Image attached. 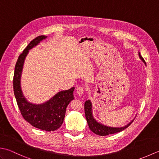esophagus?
<instances>
[{
    "label": "esophagus",
    "instance_id": "obj_1",
    "mask_svg": "<svg viewBox=\"0 0 159 159\" xmlns=\"http://www.w3.org/2000/svg\"><path fill=\"white\" fill-rule=\"evenodd\" d=\"M76 92H77V93L79 94V96H81L82 94L84 93V89L81 87H79V88H77Z\"/></svg>",
    "mask_w": 159,
    "mask_h": 159
}]
</instances>
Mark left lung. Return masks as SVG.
<instances>
[{
    "instance_id": "left-lung-1",
    "label": "left lung",
    "mask_w": 159,
    "mask_h": 159,
    "mask_svg": "<svg viewBox=\"0 0 159 159\" xmlns=\"http://www.w3.org/2000/svg\"><path fill=\"white\" fill-rule=\"evenodd\" d=\"M139 56L140 57V59L142 60L145 63V64L146 65V61H145L143 58L141 57L139 52ZM92 102H91V101L86 100V102H85V117L87 121V124H88L89 129L92 130L93 133L98 134V135L107 136L111 134L120 133V132L124 130V129H126V128L129 126L131 124V123L134 121V120H133L129 124H127L126 126H125L124 127H121V128H113V127L107 126H105V125L98 123L95 119H94L92 115Z\"/></svg>"
}]
</instances>
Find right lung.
<instances>
[{
    "instance_id": "add662e5",
    "label": "right lung",
    "mask_w": 159,
    "mask_h": 159,
    "mask_svg": "<svg viewBox=\"0 0 159 159\" xmlns=\"http://www.w3.org/2000/svg\"><path fill=\"white\" fill-rule=\"evenodd\" d=\"M46 38V36L41 35L33 39L20 54L15 66L13 85L16 102L24 119L40 130L54 131L63 124L66 108L74 99V87L58 92L51 99L42 104H34L25 98L20 87L23 64L29 50Z\"/></svg>"
}]
</instances>
